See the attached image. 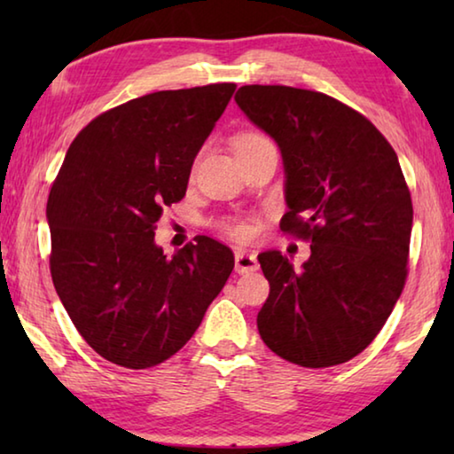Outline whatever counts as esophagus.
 I'll list each match as a JSON object with an SVG mask.
<instances>
[{"label": "esophagus", "mask_w": 454, "mask_h": 454, "mask_svg": "<svg viewBox=\"0 0 454 454\" xmlns=\"http://www.w3.org/2000/svg\"><path fill=\"white\" fill-rule=\"evenodd\" d=\"M234 264H236L238 274H250V272H256L260 268L256 254H254V252H248V250H236Z\"/></svg>", "instance_id": "1"}]
</instances>
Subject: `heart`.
<instances>
[{
    "instance_id": "1",
    "label": "heart",
    "mask_w": 454,
    "mask_h": 454,
    "mask_svg": "<svg viewBox=\"0 0 454 454\" xmlns=\"http://www.w3.org/2000/svg\"><path fill=\"white\" fill-rule=\"evenodd\" d=\"M254 140H262V137H260V136H244L242 140L238 142V144H242V142H254ZM224 230H226V232H228L230 236H234V238H246V236H248V232H250L248 226H246L244 222H232V224H226Z\"/></svg>"
}]
</instances>
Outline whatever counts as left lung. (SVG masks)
Returning a JSON list of instances; mask_svg holds the SVG:
<instances>
[{
	"instance_id": "left-lung-1",
	"label": "left lung",
	"mask_w": 454,
	"mask_h": 454,
	"mask_svg": "<svg viewBox=\"0 0 454 454\" xmlns=\"http://www.w3.org/2000/svg\"><path fill=\"white\" fill-rule=\"evenodd\" d=\"M234 99L280 148V228L312 240L301 270L278 250L258 254L270 282L258 333L288 363H347L404 288L412 202L396 153L363 114L320 91L242 86Z\"/></svg>"
}]
</instances>
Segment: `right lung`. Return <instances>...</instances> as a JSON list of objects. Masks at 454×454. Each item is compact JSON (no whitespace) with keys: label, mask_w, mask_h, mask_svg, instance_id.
Segmentation results:
<instances>
[{"label":"right lung","mask_w":454,"mask_h":454,"mask_svg":"<svg viewBox=\"0 0 454 454\" xmlns=\"http://www.w3.org/2000/svg\"><path fill=\"white\" fill-rule=\"evenodd\" d=\"M234 83L166 90L104 112L75 136L48 198L53 286L99 356L150 368L176 355L234 268L198 236L172 258L153 240Z\"/></svg>","instance_id":"add662e5"}]
</instances>
